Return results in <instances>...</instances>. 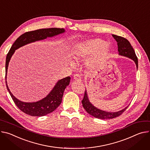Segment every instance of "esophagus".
Instances as JSON below:
<instances>
[{
    "mask_svg": "<svg viewBox=\"0 0 150 150\" xmlns=\"http://www.w3.org/2000/svg\"><path fill=\"white\" fill-rule=\"evenodd\" d=\"M74 79L76 81H80L81 79V76L79 74H76L74 76Z\"/></svg>",
    "mask_w": 150,
    "mask_h": 150,
    "instance_id": "obj_1",
    "label": "esophagus"
}]
</instances>
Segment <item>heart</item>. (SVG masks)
<instances>
[{"mask_svg": "<svg viewBox=\"0 0 150 150\" xmlns=\"http://www.w3.org/2000/svg\"><path fill=\"white\" fill-rule=\"evenodd\" d=\"M108 46L105 41L99 39H88L75 44L71 51V56L76 62L86 61L93 57L91 64H96L107 54ZM74 66L73 63H71Z\"/></svg>", "mask_w": 150, "mask_h": 150, "instance_id": "1", "label": "heart"}]
</instances>
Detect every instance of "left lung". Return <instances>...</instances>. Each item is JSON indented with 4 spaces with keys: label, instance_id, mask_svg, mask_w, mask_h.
I'll use <instances>...</instances> for the list:
<instances>
[{
    "label": "left lung",
    "instance_id": "left-lung-1",
    "mask_svg": "<svg viewBox=\"0 0 150 150\" xmlns=\"http://www.w3.org/2000/svg\"><path fill=\"white\" fill-rule=\"evenodd\" d=\"M112 36L117 42L118 51L119 55L127 57L133 60L134 62L136 65H137V67L138 69V57L137 56H136L135 52L133 47H132L131 44H130L129 40L127 39L120 36L112 35ZM82 103H83V108L85 109V110L89 114L94 117L95 118L103 119V120L112 119L120 116V115H121L122 113H123V112L129 106H127L125 108L122 109V110L118 112H107V111L100 110L99 109L93 106L91 103V102L88 99V94L86 90L85 91L84 98L82 100Z\"/></svg>",
    "mask_w": 150,
    "mask_h": 150
}]
</instances>
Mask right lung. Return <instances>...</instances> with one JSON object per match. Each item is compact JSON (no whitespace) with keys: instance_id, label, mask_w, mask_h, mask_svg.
Masks as SVG:
<instances>
[{"instance_id":"add662e5","label":"right lung","mask_w":150,"mask_h":150,"mask_svg":"<svg viewBox=\"0 0 150 150\" xmlns=\"http://www.w3.org/2000/svg\"><path fill=\"white\" fill-rule=\"evenodd\" d=\"M65 32L64 29L49 28L25 32L19 36L12 45L7 54L5 64V80L6 86L15 104L24 113L35 117L44 116L53 112L60 105L63 93L66 87L69 84L71 77L67 76L58 81L55 86L47 96L36 102H24L17 99L11 92L6 82V75L9 62L15 51L25 45L34 42L38 40L46 39L47 37H52Z\"/></svg>"}]
</instances>
